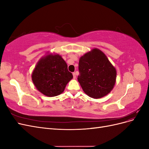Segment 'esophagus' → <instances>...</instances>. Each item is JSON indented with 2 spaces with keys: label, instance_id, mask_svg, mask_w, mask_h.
<instances>
[{
  "label": "esophagus",
  "instance_id": "obj_1",
  "mask_svg": "<svg viewBox=\"0 0 149 149\" xmlns=\"http://www.w3.org/2000/svg\"><path fill=\"white\" fill-rule=\"evenodd\" d=\"M73 78H74V79H75V78H76V77L75 73H73Z\"/></svg>",
  "mask_w": 149,
  "mask_h": 149
}]
</instances>
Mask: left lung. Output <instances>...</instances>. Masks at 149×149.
<instances>
[{"instance_id": "left-lung-1", "label": "left lung", "mask_w": 149, "mask_h": 149, "mask_svg": "<svg viewBox=\"0 0 149 149\" xmlns=\"http://www.w3.org/2000/svg\"><path fill=\"white\" fill-rule=\"evenodd\" d=\"M78 69V80L88 96L101 98L113 89L116 70L100 49H93L81 57Z\"/></svg>"}]
</instances>
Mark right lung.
Listing matches in <instances>:
<instances>
[{
  "label": "right lung",
  "mask_w": 149,
  "mask_h": 149,
  "mask_svg": "<svg viewBox=\"0 0 149 149\" xmlns=\"http://www.w3.org/2000/svg\"><path fill=\"white\" fill-rule=\"evenodd\" d=\"M35 87L44 95L53 97L64 91L67 83L73 78L65 60L59 55H48L42 58L33 71Z\"/></svg>",
  "instance_id": "add662e5"
}]
</instances>
